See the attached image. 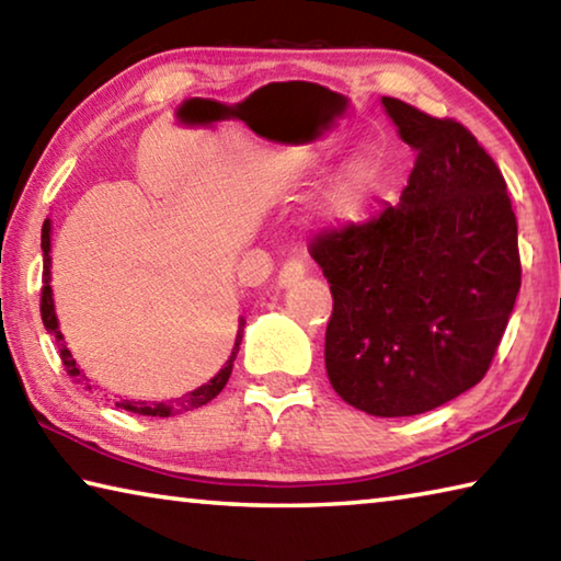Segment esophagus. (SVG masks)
Masks as SVG:
<instances>
[{"instance_id":"1","label":"esophagus","mask_w":561,"mask_h":561,"mask_svg":"<svg viewBox=\"0 0 561 561\" xmlns=\"http://www.w3.org/2000/svg\"><path fill=\"white\" fill-rule=\"evenodd\" d=\"M304 272H307V267H304L301 260L284 262V267H282L279 274H277V287H282V289L291 287L294 282H299V279L304 277Z\"/></svg>"}]
</instances>
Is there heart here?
<instances>
[{
	"mask_svg": "<svg viewBox=\"0 0 561 561\" xmlns=\"http://www.w3.org/2000/svg\"><path fill=\"white\" fill-rule=\"evenodd\" d=\"M324 156H317L311 165L321 168ZM381 183V163L374 156H356L341 165L314 203V220L329 230H339L356 222L366 213L368 203Z\"/></svg>",
	"mask_w": 561,
	"mask_h": 561,
	"instance_id": "heart-1",
	"label": "heart"
}]
</instances>
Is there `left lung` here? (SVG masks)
Returning <instances> with one entry per match:
<instances>
[{
    "mask_svg": "<svg viewBox=\"0 0 561 561\" xmlns=\"http://www.w3.org/2000/svg\"><path fill=\"white\" fill-rule=\"evenodd\" d=\"M417 150L401 203L321 234L311 257L334 297L329 381L378 417L433 411L490 368L519 291L517 220L500 168L468 128L381 99Z\"/></svg>",
    "mask_w": 561,
    "mask_h": 561,
    "instance_id": "8db88e82",
    "label": "left lung"
}]
</instances>
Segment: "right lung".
Segmentation results:
<instances>
[{"label":"right lung","mask_w":561,"mask_h":561,"mask_svg":"<svg viewBox=\"0 0 561 561\" xmlns=\"http://www.w3.org/2000/svg\"><path fill=\"white\" fill-rule=\"evenodd\" d=\"M42 252H44V289H42V321H44V329L49 331V334L56 339V344H59L61 351V360L66 366V374H69L73 381L83 383L91 391V381L89 376L81 371L79 364H76L69 346H66L64 334L59 329V319H56V309H54V291H51V220L46 217L44 227H42ZM242 331H244V319L240 317V327H237V336H234V346H232V354L230 358L225 360V366L217 371L210 381L197 386L195 391H190L180 398H170V401H133V398H126V401L116 403L123 411H130V413H138V415H153V417H168V415H178V413H187V411H195V408H201L205 403H210L213 398L222 391L227 378L232 374V364L237 358V351H240L242 344Z\"/></svg>","instance_id":"1"}]
</instances>
